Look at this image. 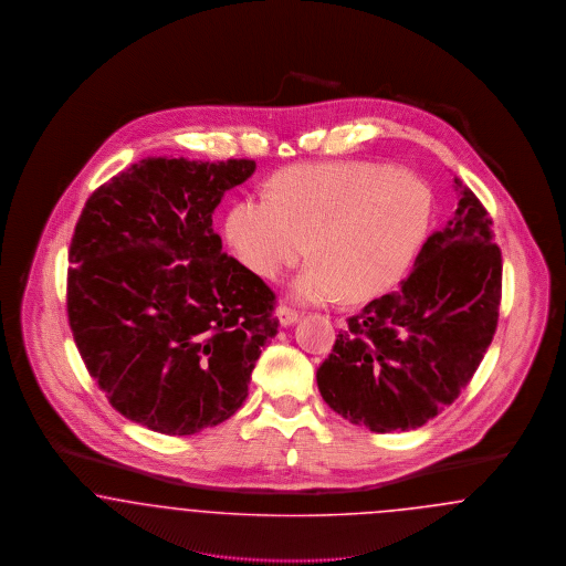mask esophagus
<instances>
[{"label":"esophagus","mask_w":566,"mask_h":566,"mask_svg":"<svg viewBox=\"0 0 566 566\" xmlns=\"http://www.w3.org/2000/svg\"><path fill=\"white\" fill-rule=\"evenodd\" d=\"M275 316H277V321H280L282 326H293V324L301 318V316H298V312L291 310V307H286V305H280V307L275 310Z\"/></svg>","instance_id":"esophagus-1"}]
</instances>
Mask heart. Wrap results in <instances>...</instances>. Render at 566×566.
I'll use <instances>...</instances> for the list:
<instances>
[{
    "instance_id": "heart-1",
    "label": "heart",
    "mask_w": 566,
    "mask_h": 566,
    "mask_svg": "<svg viewBox=\"0 0 566 566\" xmlns=\"http://www.w3.org/2000/svg\"><path fill=\"white\" fill-rule=\"evenodd\" d=\"M431 192L413 176L376 163L296 165L270 197H248L224 222L235 259L277 280L310 254L291 284L298 303H363L388 293L409 270L431 224Z\"/></svg>"
}]
</instances>
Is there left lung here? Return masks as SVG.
<instances>
[{
	"mask_svg": "<svg viewBox=\"0 0 566 566\" xmlns=\"http://www.w3.org/2000/svg\"><path fill=\"white\" fill-rule=\"evenodd\" d=\"M458 206L395 293L374 298L339 331L316 371L326 405L374 432L427 424L478 371L492 344L503 259L492 218L454 178Z\"/></svg>",
	"mask_w": 566,
	"mask_h": 566,
	"instance_id": "left-lung-1",
	"label": "left lung"
}]
</instances>
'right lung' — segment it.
<instances>
[{"instance_id":"add662e5","label":"right lung","mask_w":566,"mask_h":566,"mask_svg":"<svg viewBox=\"0 0 566 566\" xmlns=\"http://www.w3.org/2000/svg\"><path fill=\"white\" fill-rule=\"evenodd\" d=\"M254 169L148 157L84 203L67 271L74 342L109 405L150 431L229 420L277 333L273 291L212 227L222 195Z\"/></svg>"}]
</instances>
